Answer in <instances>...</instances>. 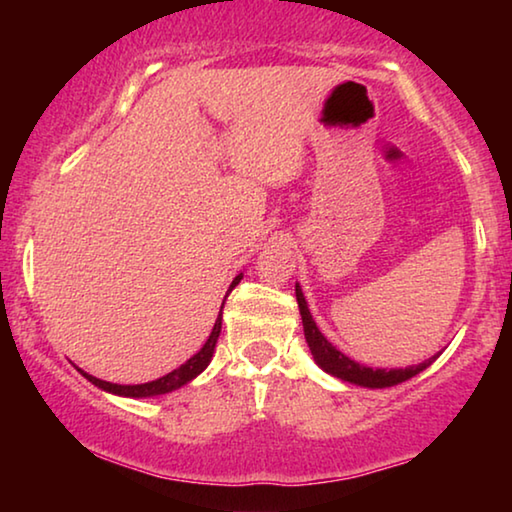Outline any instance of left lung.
Instances as JSON below:
<instances>
[{
	"label": "left lung",
	"instance_id": "obj_1",
	"mask_svg": "<svg viewBox=\"0 0 512 512\" xmlns=\"http://www.w3.org/2000/svg\"><path fill=\"white\" fill-rule=\"evenodd\" d=\"M296 298H298V307H300V316H302V327H305V339L311 354H314V361L318 363L320 368L329 375L339 377L343 381H350V384H357V386H366V388H388V386H395V384H402V381L411 379L422 372L424 368L429 366V363L438 357H431L424 363H418V366H409V368H366L361 366V363L352 361L350 357H345L341 350H336L332 343H329L323 334H320V329L316 327V320L311 318L309 314V307H307V300L302 296V289L300 284H296Z\"/></svg>",
	"mask_w": 512,
	"mask_h": 512
}]
</instances>
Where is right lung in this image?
<instances>
[{"label": "right lung", "mask_w": 512, "mask_h": 512, "mask_svg": "<svg viewBox=\"0 0 512 512\" xmlns=\"http://www.w3.org/2000/svg\"><path fill=\"white\" fill-rule=\"evenodd\" d=\"M241 277H244V275L239 273V275L235 277V280H232L228 293L237 287V284L241 282ZM228 293H225V298H228ZM225 298H223V302H225ZM221 309H223V307H221ZM219 334H221V311H219V318H216V323H214V327H212L210 339L205 341L203 348L198 350L192 359H187V361L183 363V366L176 368V370H171L169 375H164V377H160V379L149 381V384L121 386V384H112V381H103V379L92 377V375H88V372H83V370H81V372H83L85 379L92 381L94 386H99L101 391H108V393H115V395H124V397H153V395H164V393L176 391V388H180V386H185L187 381H192L194 377L201 375V372H203L207 366H210L212 354H214V348H216V341H219Z\"/></svg>", "instance_id": "obj_1"}]
</instances>
